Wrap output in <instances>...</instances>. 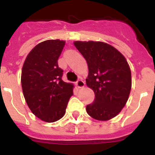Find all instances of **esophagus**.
<instances>
[{
	"label": "esophagus",
	"instance_id": "obj_1",
	"mask_svg": "<svg viewBox=\"0 0 155 155\" xmlns=\"http://www.w3.org/2000/svg\"><path fill=\"white\" fill-rule=\"evenodd\" d=\"M76 85L77 87L81 88V87H83L84 86V82L81 80V79H78L76 82Z\"/></svg>",
	"mask_w": 155,
	"mask_h": 155
}]
</instances>
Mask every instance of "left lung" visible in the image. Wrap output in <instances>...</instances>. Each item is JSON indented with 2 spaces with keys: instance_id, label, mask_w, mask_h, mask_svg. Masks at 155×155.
Masks as SVG:
<instances>
[{
  "instance_id": "1",
  "label": "left lung",
  "mask_w": 155,
  "mask_h": 155,
  "mask_svg": "<svg viewBox=\"0 0 155 155\" xmlns=\"http://www.w3.org/2000/svg\"><path fill=\"white\" fill-rule=\"evenodd\" d=\"M74 46L87 61L86 84L94 92V100L86 106L93 119L106 121L125 106L132 80L130 66L116 48L102 42L76 41Z\"/></svg>"
}]
</instances>
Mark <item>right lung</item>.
<instances>
[{
  "instance_id": "1",
  "label": "right lung",
  "mask_w": 155,
  "mask_h": 155,
  "mask_svg": "<svg viewBox=\"0 0 155 155\" xmlns=\"http://www.w3.org/2000/svg\"><path fill=\"white\" fill-rule=\"evenodd\" d=\"M65 41L50 39L30 51L21 70V87L28 108L35 116L53 123L64 116L74 85L62 80L58 58Z\"/></svg>"
}]
</instances>
